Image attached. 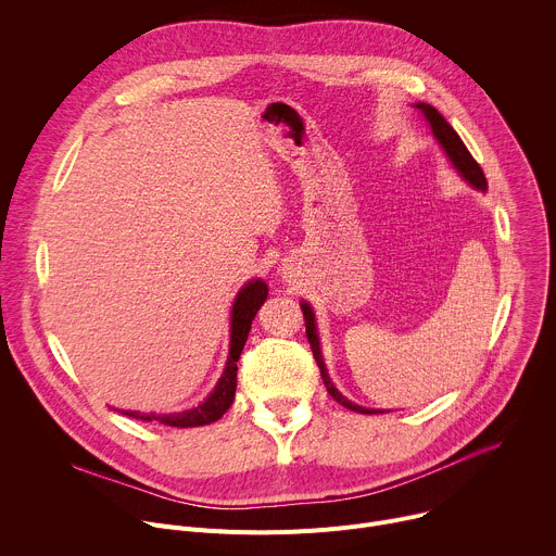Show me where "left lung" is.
<instances>
[{"mask_svg": "<svg viewBox=\"0 0 556 556\" xmlns=\"http://www.w3.org/2000/svg\"><path fill=\"white\" fill-rule=\"evenodd\" d=\"M429 121L431 129H433V136L440 140L442 149L446 151V155L451 157V163L455 165V169L475 187V189H486V176L480 167V163L475 161V157L470 155V151L466 149V144L462 142V138L457 136V131L446 123V118L429 103H418L416 105ZM301 309H303V319H305V337L309 341V348H312V354L316 358V365H319L321 369V378H324V384L328 387V393L332 395V399L337 403H341L343 407L352 409V412H358V414H382V412H376V409H365V407H358L354 403H350L345 395L339 393V389L332 384L330 376H328V369H326V363L321 358V348H319V334H316V326H314V312L307 303H301Z\"/></svg>", "mask_w": 556, "mask_h": 556, "instance_id": "8db88e82", "label": "left lung"}]
</instances>
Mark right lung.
<instances>
[{
    "mask_svg": "<svg viewBox=\"0 0 556 556\" xmlns=\"http://www.w3.org/2000/svg\"><path fill=\"white\" fill-rule=\"evenodd\" d=\"M266 296H268V286L262 279L251 281L249 286L242 288L240 294H237V301L232 305V316H230V354H228V363H226V369H224L217 387L213 389V393L200 407L182 412V414H169V416H153V414H149V416L142 414L140 416L136 412H125V416L138 418V420H149V422L155 420L161 425L180 427V429L202 427V425L219 420L226 414V409L232 405L235 389H237V361H240V354H242L244 343L249 339L255 314L262 307V303L266 301Z\"/></svg>",
    "mask_w": 556,
    "mask_h": 556,
    "instance_id": "obj_1",
    "label": "right lung"
}]
</instances>
